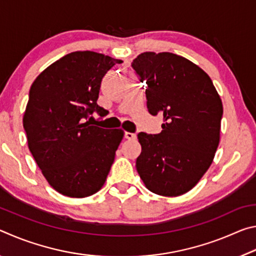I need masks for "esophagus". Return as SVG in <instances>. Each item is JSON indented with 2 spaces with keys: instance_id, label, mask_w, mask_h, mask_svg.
Here are the masks:
<instances>
[{
  "instance_id": "1",
  "label": "esophagus",
  "mask_w": 256,
  "mask_h": 256,
  "mask_svg": "<svg viewBox=\"0 0 256 256\" xmlns=\"http://www.w3.org/2000/svg\"><path fill=\"white\" fill-rule=\"evenodd\" d=\"M124 136L128 138V140H136V133H130V132H125Z\"/></svg>"
}]
</instances>
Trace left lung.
I'll return each mask as SVG.
<instances>
[{
	"label": "left lung",
	"instance_id": "1",
	"mask_svg": "<svg viewBox=\"0 0 256 256\" xmlns=\"http://www.w3.org/2000/svg\"><path fill=\"white\" fill-rule=\"evenodd\" d=\"M146 82V107L162 115V131L140 132L136 170L148 190L178 196L192 190L210 167L219 144L222 102L210 76L168 52H146L131 64Z\"/></svg>",
	"mask_w": 256,
	"mask_h": 256
}]
</instances>
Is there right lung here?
Listing matches in <instances>:
<instances>
[{
    "mask_svg": "<svg viewBox=\"0 0 256 256\" xmlns=\"http://www.w3.org/2000/svg\"><path fill=\"white\" fill-rule=\"evenodd\" d=\"M122 60L96 52H73L56 60L30 86L24 115L28 146L50 185L71 198L102 188L124 136L120 128L90 124L106 73ZM90 118L89 121L86 120Z\"/></svg>",
    "mask_w": 256,
    "mask_h": 256,
    "instance_id": "obj_1",
    "label": "right lung"
}]
</instances>
